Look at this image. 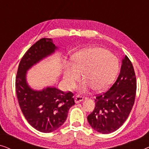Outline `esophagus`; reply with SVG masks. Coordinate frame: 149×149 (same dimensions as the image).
<instances>
[{"instance_id": "34e87169", "label": "esophagus", "mask_w": 149, "mask_h": 149, "mask_svg": "<svg viewBox=\"0 0 149 149\" xmlns=\"http://www.w3.org/2000/svg\"><path fill=\"white\" fill-rule=\"evenodd\" d=\"M83 100V97L81 96H79V95H77V96L74 97V102L76 104L81 102H82Z\"/></svg>"}]
</instances>
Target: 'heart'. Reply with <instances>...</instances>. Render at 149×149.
<instances>
[{"label": "heart", "mask_w": 149, "mask_h": 149, "mask_svg": "<svg viewBox=\"0 0 149 149\" xmlns=\"http://www.w3.org/2000/svg\"><path fill=\"white\" fill-rule=\"evenodd\" d=\"M72 65H68L64 72L66 86L72 89L80 81L83 73L84 81L79 87L80 93H87L91 88L102 91L111 85L119 70V61L109 51L99 47H91L77 52L72 57Z\"/></svg>", "instance_id": "b5f03b06"}]
</instances>
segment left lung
<instances>
[{
    "mask_svg": "<svg viewBox=\"0 0 149 149\" xmlns=\"http://www.w3.org/2000/svg\"><path fill=\"white\" fill-rule=\"evenodd\" d=\"M136 93L134 67L127 56L122 59L119 77L106 93L95 99V107L87 117L95 131L110 134L119 129L127 119L133 107Z\"/></svg>",
    "mask_w": 149,
    "mask_h": 149,
    "instance_id": "left-lung-1",
    "label": "left lung"
}]
</instances>
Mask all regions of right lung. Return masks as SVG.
Instances as JSON below:
<instances>
[{"label":"right lung","mask_w":149,"mask_h":149,"mask_svg":"<svg viewBox=\"0 0 149 149\" xmlns=\"http://www.w3.org/2000/svg\"><path fill=\"white\" fill-rule=\"evenodd\" d=\"M58 49L52 38L38 40L22 58L15 79L16 94L22 113L34 129L43 133L54 132L64 124L69 109L74 104L73 93L54 86L40 90L32 89L27 81V72Z\"/></svg>","instance_id":"obj_1"}]
</instances>
